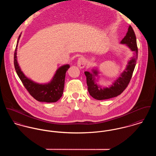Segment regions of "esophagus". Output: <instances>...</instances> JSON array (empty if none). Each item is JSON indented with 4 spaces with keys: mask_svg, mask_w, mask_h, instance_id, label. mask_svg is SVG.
Instances as JSON below:
<instances>
[{
    "mask_svg": "<svg viewBox=\"0 0 156 156\" xmlns=\"http://www.w3.org/2000/svg\"><path fill=\"white\" fill-rule=\"evenodd\" d=\"M86 64V61L83 57H80L78 59L77 66H78L79 67H80L81 69H83V68L85 67Z\"/></svg>",
    "mask_w": 156,
    "mask_h": 156,
    "instance_id": "obj_1",
    "label": "esophagus"
}]
</instances>
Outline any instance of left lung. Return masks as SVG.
<instances>
[{"label":"left lung","instance_id":"1","mask_svg":"<svg viewBox=\"0 0 156 156\" xmlns=\"http://www.w3.org/2000/svg\"><path fill=\"white\" fill-rule=\"evenodd\" d=\"M122 44H126L129 48L134 52L133 57L128 62L126 69L121 74L120 76L114 81L108 87H101L95 83V76H98V71L92 70V73L85 71L86 76V83L88 92L90 96L98 100L110 99L120 95L127 87L132 78L138 58V47L135 32L132 27L129 26L128 32L125 37L120 42Z\"/></svg>","mask_w":156,"mask_h":156}]
</instances>
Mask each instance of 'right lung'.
Wrapping results in <instances>:
<instances>
[{
	"label": "right lung",
	"instance_id": "add662e5",
	"mask_svg": "<svg viewBox=\"0 0 156 156\" xmlns=\"http://www.w3.org/2000/svg\"><path fill=\"white\" fill-rule=\"evenodd\" d=\"M21 33L20 34L15 49L14 66L16 72L29 94L39 102H55L60 99L62 96L66 73L70 67L69 64L64 65L59 67L53 77L52 80L46 84H39L36 83L27 78L21 71L16 58L17 46Z\"/></svg>",
	"mask_w": 156,
	"mask_h": 156
}]
</instances>
